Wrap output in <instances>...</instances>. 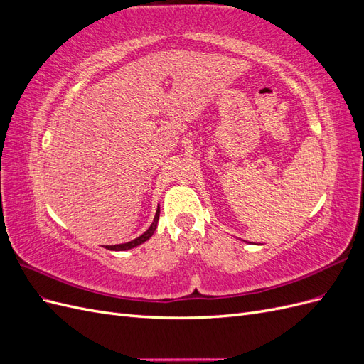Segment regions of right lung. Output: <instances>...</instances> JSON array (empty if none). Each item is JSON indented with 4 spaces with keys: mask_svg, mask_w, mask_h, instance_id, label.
Masks as SVG:
<instances>
[{
    "mask_svg": "<svg viewBox=\"0 0 364 364\" xmlns=\"http://www.w3.org/2000/svg\"><path fill=\"white\" fill-rule=\"evenodd\" d=\"M158 220H159V206H158V211H156V214H155V218H153V223L150 225V228L146 230L144 234L139 235V237L135 238V240L129 241V243L115 245V246H106V249H109V250H129V249H134V247L142 245V243H144V241H147V240L153 235V232H155V230H156Z\"/></svg>",
    "mask_w": 364,
    "mask_h": 364,
    "instance_id": "right-lung-1",
    "label": "right lung"
}]
</instances>
